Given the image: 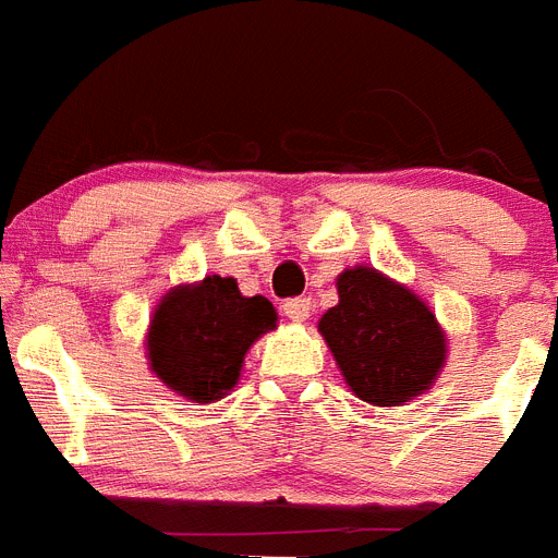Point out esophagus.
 <instances>
[{
	"mask_svg": "<svg viewBox=\"0 0 558 558\" xmlns=\"http://www.w3.org/2000/svg\"><path fill=\"white\" fill-rule=\"evenodd\" d=\"M284 316L293 322H305L311 319V313H313V305H311V299H288L282 305Z\"/></svg>",
	"mask_w": 558,
	"mask_h": 558,
	"instance_id": "1",
	"label": "esophagus"
}]
</instances>
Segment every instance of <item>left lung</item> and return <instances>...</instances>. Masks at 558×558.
<instances>
[{"label":"left lung","mask_w":558,"mask_h":558,"mask_svg":"<svg viewBox=\"0 0 558 558\" xmlns=\"http://www.w3.org/2000/svg\"><path fill=\"white\" fill-rule=\"evenodd\" d=\"M339 305L319 319L348 388L379 408L425 393L448 356L436 313L411 288L367 265L336 279Z\"/></svg>","instance_id":"obj_1"}]
</instances>
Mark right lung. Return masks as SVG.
Wrapping results in <instances>:
<instances>
[{
	"label": "right lung",
	"mask_w": 558,
	"mask_h": 558,
	"mask_svg": "<svg viewBox=\"0 0 558 558\" xmlns=\"http://www.w3.org/2000/svg\"><path fill=\"white\" fill-rule=\"evenodd\" d=\"M274 328L268 299L242 296L230 276H205L179 284L156 305L145 339L147 365L173 393L216 402L236 388L251 344Z\"/></svg>",
	"instance_id": "right-lung-1"
}]
</instances>
